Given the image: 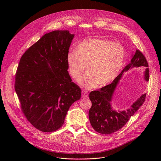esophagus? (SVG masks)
<instances>
[{"label":"esophagus","mask_w":161,"mask_h":161,"mask_svg":"<svg viewBox=\"0 0 161 161\" xmlns=\"http://www.w3.org/2000/svg\"><path fill=\"white\" fill-rule=\"evenodd\" d=\"M82 95L84 98L88 97V92H87L86 91H82Z\"/></svg>","instance_id":"34e87169"}]
</instances>
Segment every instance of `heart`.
<instances>
[{"mask_svg":"<svg viewBox=\"0 0 161 161\" xmlns=\"http://www.w3.org/2000/svg\"><path fill=\"white\" fill-rule=\"evenodd\" d=\"M125 51L121 45L110 40L92 38L84 40L67 56L71 76L77 80L86 68L89 70L79 83L86 89H92L98 83L105 86L114 80L122 69Z\"/></svg>","mask_w":161,"mask_h":161,"instance_id":"1","label":"heart"}]
</instances>
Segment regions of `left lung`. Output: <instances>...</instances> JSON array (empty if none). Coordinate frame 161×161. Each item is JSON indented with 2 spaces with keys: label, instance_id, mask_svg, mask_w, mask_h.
Listing matches in <instances>:
<instances>
[{
  "label": "left lung",
  "instance_id": "1",
  "mask_svg": "<svg viewBox=\"0 0 161 161\" xmlns=\"http://www.w3.org/2000/svg\"><path fill=\"white\" fill-rule=\"evenodd\" d=\"M134 68H144V79L146 81L149 80L148 63L143 54L137 49L136 53L132 54L131 62L123 69L112 83L98 91L90 93L89 98L92 102V107L89 112V118L92 128L97 132L109 135L117 131L125 125L144 103L146 93L141 95L126 110L116 111L112 107L111 102L114 92L123 73Z\"/></svg>",
  "mask_w": 161,
  "mask_h": 161
}]
</instances>
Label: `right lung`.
<instances>
[{
    "label": "right lung",
    "instance_id": "1",
    "mask_svg": "<svg viewBox=\"0 0 161 161\" xmlns=\"http://www.w3.org/2000/svg\"><path fill=\"white\" fill-rule=\"evenodd\" d=\"M74 37L68 30L46 33L20 60L15 92L27 119L43 132L59 129L71 105L81 97V89L72 82L68 70Z\"/></svg>",
    "mask_w": 161,
    "mask_h": 161
}]
</instances>
